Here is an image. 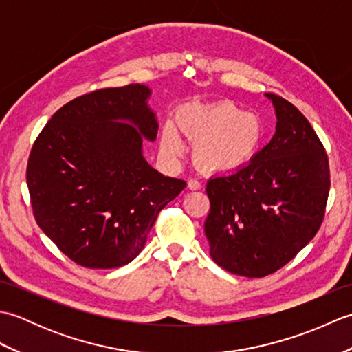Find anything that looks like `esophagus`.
Wrapping results in <instances>:
<instances>
[{
	"mask_svg": "<svg viewBox=\"0 0 352 352\" xmlns=\"http://www.w3.org/2000/svg\"><path fill=\"white\" fill-rule=\"evenodd\" d=\"M188 188L190 190H197V189L201 188V183L198 180H195V178H190V180L188 182Z\"/></svg>",
	"mask_w": 352,
	"mask_h": 352,
	"instance_id": "34e87169",
	"label": "esophagus"
}]
</instances>
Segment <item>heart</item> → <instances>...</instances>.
Wrapping results in <instances>:
<instances>
[{
    "instance_id": "obj_1",
    "label": "heart",
    "mask_w": 352,
    "mask_h": 352,
    "mask_svg": "<svg viewBox=\"0 0 352 352\" xmlns=\"http://www.w3.org/2000/svg\"><path fill=\"white\" fill-rule=\"evenodd\" d=\"M182 130L197 146L199 163L207 169L233 170L252 160L263 142V122L233 101H219L210 106H197L186 115ZM162 145L170 154L180 153L182 140L168 126Z\"/></svg>"
}]
</instances>
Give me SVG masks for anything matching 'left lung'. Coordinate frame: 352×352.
Instances as JSON below:
<instances>
[{
  "label": "left lung",
  "mask_w": 352,
  "mask_h": 352,
  "mask_svg": "<svg viewBox=\"0 0 352 352\" xmlns=\"http://www.w3.org/2000/svg\"><path fill=\"white\" fill-rule=\"evenodd\" d=\"M276 115L271 142L246 166L210 178L204 231L226 271L261 278L307 245L324 221L330 166L322 142L294 104L266 94Z\"/></svg>",
  "instance_id": "1"
}]
</instances>
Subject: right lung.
<instances>
[{
	"mask_svg": "<svg viewBox=\"0 0 352 352\" xmlns=\"http://www.w3.org/2000/svg\"><path fill=\"white\" fill-rule=\"evenodd\" d=\"M144 85L98 89L58 109L34 140L27 186L37 226L77 265L119 267L138 256L184 180L142 155L159 124Z\"/></svg>",
	"mask_w": 352,
	"mask_h": 352,
	"instance_id": "right-lung-1",
	"label": "right lung"
}]
</instances>
